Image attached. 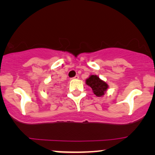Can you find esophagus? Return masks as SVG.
<instances>
[{
    "instance_id": "esophagus-1",
    "label": "esophagus",
    "mask_w": 155,
    "mask_h": 155,
    "mask_svg": "<svg viewBox=\"0 0 155 155\" xmlns=\"http://www.w3.org/2000/svg\"><path fill=\"white\" fill-rule=\"evenodd\" d=\"M78 78H79V76L78 75H76L75 77H74L73 78H72V79H74V80H77V79H78Z\"/></svg>"
}]
</instances>
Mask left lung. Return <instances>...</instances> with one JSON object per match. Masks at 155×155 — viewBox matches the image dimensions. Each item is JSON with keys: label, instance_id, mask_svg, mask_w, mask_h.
Here are the masks:
<instances>
[{"label": "left lung", "instance_id": "8db88e82", "mask_svg": "<svg viewBox=\"0 0 155 155\" xmlns=\"http://www.w3.org/2000/svg\"><path fill=\"white\" fill-rule=\"evenodd\" d=\"M87 85L92 88V91L98 97H101L106 94L109 85L105 81L100 79L99 76L91 74L85 80Z\"/></svg>", "mask_w": 155, "mask_h": 155}]
</instances>
